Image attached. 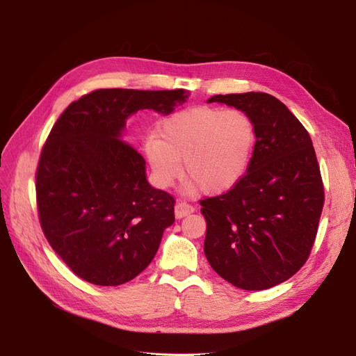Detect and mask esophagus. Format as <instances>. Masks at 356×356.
Returning a JSON list of instances; mask_svg holds the SVG:
<instances>
[{
  "label": "esophagus",
  "mask_w": 356,
  "mask_h": 356,
  "mask_svg": "<svg viewBox=\"0 0 356 356\" xmlns=\"http://www.w3.org/2000/svg\"><path fill=\"white\" fill-rule=\"evenodd\" d=\"M191 212H195V208H193L191 204H188L187 202H178L175 204V218L177 220L187 217V215H190Z\"/></svg>",
  "instance_id": "1"
}]
</instances>
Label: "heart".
I'll return each mask as SVG.
<instances>
[{"instance_id": "heart-1", "label": "heart", "mask_w": 356, "mask_h": 356, "mask_svg": "<svg viewBox=\"0 0 356 356\" xmlns=\"http://www.w3.org/2000/svg\"><path fill=\"white\" fill-rule=\"evenodd\" d=\"M255 143V124L246 113L195 106L159 126L156 138L145 144V157L157 186L169 187L179 177L182 163L190 188L218 195L245 177Z\"/></svg>"}]
</instances>
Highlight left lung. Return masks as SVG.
Masks as SVG:
<instances>
[{
  "mask_svg": "<svg viewBox=\"0 0 356 356\" xmlns=\"http://www.w3.org/2000/svg\"><path fill=\"white\" fill-rule=\"evenodd\" d=\"M209 102L251 117L257 143L245 177L200 200L204 255L232 285L260 291L285 282L306 263L324 207L314 144L298 118L263 92L215 95Z\"/></svg>",
  "mask_w": 356,
  "mask_h": 356,
  "instance_id": "1",
  "label": "left lung"
}]
</instances>
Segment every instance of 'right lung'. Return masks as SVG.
I'll use <instances>...</instances> for the list:
<instances>
[{
    "label": "right lung",
    "instance_id": "1",
    "mask_svg": "<svg viewBox=\"0 0 356 356\" xmlns=\"http://www.w3.org/2000/svg\"><path fill=\"white\" fill-rule=\"evenodd\" d=\"M188 95L99 89L70 104L51 127L35 177L40 222L53 251L84 281H132L174 224V197L148 184L145 160L123 132L139 110L168 115Z\"/></svg>",
    "mask_w": 356,
    "mask_h": 356
}]
</instances>
